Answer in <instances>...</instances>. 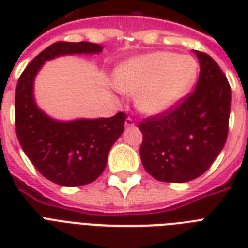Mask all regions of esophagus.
I'll list each match as a JSON object with an SVG mask.
<instances>
[{"label":"esophagus","instance_id":"obj_1","mask_svg":"<svg viewBox=\"0 0 248 248\" xmlns=\"http://www.w3.org/2000/svg\"><path fill=\"white\" fill-rule=\"evenodd\" d=\"M134 124H135L134 120H132L131 117H127L126 121H124V126H126V127H134Z\"/></svg>","mask_w":248,"mask_h":248}]
</instances>
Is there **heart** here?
I'll list each match as a JSON object with an SVG mask.
<instances>
[{
    "label": "heart",
    "mask_w": 248,
    "mask_h": 248,
    "mask_svg": "<svg viewBox=\"0 0 248 248\" xmlns=\"http://www.w3.org/2000/svg\"><path fill=\"white\" fill-rule=\"evenodd\" d=\"M198 64L189 55L158 51L136 56L121 65L117 87L136 95V107L147 114H159L176 105L190 91Z\"/></svg>",
    "instance_id": "1"
}]
</instances>
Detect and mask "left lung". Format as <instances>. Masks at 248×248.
<instances>
[{
  "instance_id": "8db88e82",
  "label": "left lung",
  "mask_w": 248,
  "mask_h": 248,
  "mask_svg": "<svg viewBox=\"0 0 248 248\" xmlns=\"http://www.w3.org/2000/svg\"><path fill=\"white\" fill-rule=\"evenodd\" d=\"M194 52L201 65L196 90L169 110L139 124L141 162L159 181L197 179L210 169L227 141L231 85L211 56Z\"/></svg>"
}]
</instances>
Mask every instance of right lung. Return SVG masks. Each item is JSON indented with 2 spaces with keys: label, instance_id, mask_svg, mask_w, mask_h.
<instances>
[{
  "label": "right lung",
  "instance_id": "obj_1",
  "mask_svg": "<svg viewBox=\"0 0 248 248\" xmlns=\"http://www.w3.org/2000/svg\"><path fill=\"white\" fill-rule=\"evenodd\" d=\"M100 45L64 42L50 45L28 64L17 81L15 127L23 151L33 166L52 183L79 186L93 183L107 166L108 153L124 132V112L110 118L60 122L46 116L33 97L34 77L46 60L72 54H97Z\"/></svg>",
  "mask_w": 248,
  "mask_h": 248
}]
</instances>
